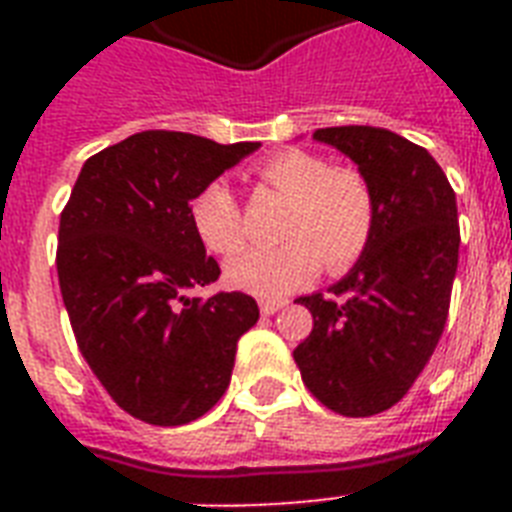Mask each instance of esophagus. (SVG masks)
<instances>
[{
    "label": "esophagus",
    "instance_id": "esophagus-1",
    "mask_svg": "<svg viewBox=\"0 0 512 512\" xmlns=\"http://www.w3.org/2000/svg\"><path fill=\"white\" fill-rule=\"evenodd\" d=\"M284 305H287V300H271V297H268V300H260V313H263V316H273V313L281 311Z\"/></svg>",
    "mask_w": 512,
    "mask_h": 512
}]
</instances>
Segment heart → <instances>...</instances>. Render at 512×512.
I'll return each instance as SVG.
<instances>
[{"label":"heart","instance_id":"1","mask_svg":"<svg viewBox=\"0 0 512 512\" xmlns=\"http://www.w3.org/2000/svg\"><path fill=\"white\" fill-rule=\"evenodd\" d=\"M257 180L289 199L279 225L287 241L233 257L225 265L228 284L276 300L311 281L321 260L337 273L364 255L374 233V193L361 172L305 148H284L257 167ZM191 225L215 255L244 247L241 204L225 180H212L193 196Z\"/></svg>","mask_w":512,"mask_h":512}]
</instances>
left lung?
<instances>
[{
	"mask_svg": "<svg viewBox=\"0 0 512 512\" xmlns=\"http://www.w3.org/2000/svg\"><path fill=\"white\" fill-rule=\"evenodd\" d=\"M356 164L374 193V233L356 265L295 303L313 316L295 348L305 388L342 417L398 404L433 356L449 316L460 225L444 170L425 148L380 127L313 132Z\"/></svg>",
	"mask_w": 512,
	"mask_h": 512,
	"instance_id": "left-lung-1",
	"label": "left lung"
}]
</instances>
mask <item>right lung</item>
Masks as SVG:
<instances>
[{
	"instance_id": "add662e5",
	"label": "right lung",
	"mask_w": 512,
	"mask_h": 512,
	"mask_svg": "<svg viewBox=\"0 0 512 512\" xmlns=\"http://www.w3.org/2000/svg\"><path fill=\"white\" fill-rule=\"evenodd\" d=\"M260 143L148 130L84 162L60 215L58 281L82 356L124 412L199 420L228 388L236 342L260 319L244 292H188L220 276L191 201Z\"/></svg>"
}]
</instances>
